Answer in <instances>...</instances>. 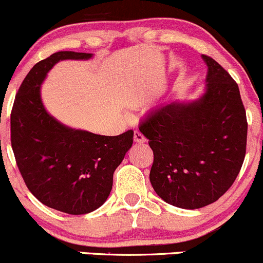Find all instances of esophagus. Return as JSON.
<instances>
[{
	"label": "esophagus",
	"instance_id": "34e87169",
	"mask_svg": "<svg viewBox=\"0 0 263 263\" xmlns=\"http://www.w3.org/2000/svg\"><path fill=\"white\" fill-rule=\"evenodd\" d=\"M134 139L136 143H144L145 142V137L139 131L134 132Z\"/></svg>",
	"mask_w": 263,
	"mask_h": 263
}]
</instances>
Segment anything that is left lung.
<instances>
[{"mask_svg": "<svg viewBox=\"0 0 263 263\" xmlns=\"http://www.w3.org/2000/svg\"><path fill=\"white\" fill-rule=\"evenodd\" d=\"M204 91L194 101H172L155 108L139 125L154 162L151 183L176 208L195 210L218 200L240 171L248 122L238 85L214 59Z\"/></svg>", "mask_w": 263, "mask_h": 263, "instance_id": "left-lung-1", "label": "left lung"}]
</instances>
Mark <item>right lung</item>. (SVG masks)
<instances>
[{
	"label": "right lung",
	"mask_w": 263,
	"mask_h": 263,
	"mask_svg": "<svg viewBox=\"0 0 263 263\" xmlns=\"http://www.w3.org/2000/svg\"><path fill=\"white\" fill-rule=\"evenodd\" d=\"M92 53L61 51L32 66L16 93L11 114V142L29 191L43 205L85 215L104 204L112 175L132 147L134 131L101 136L69 127L46 110L41 86L61 61H88Z\"/></svg>",
	"instance_id": "add662e5"
}]
</instances>
